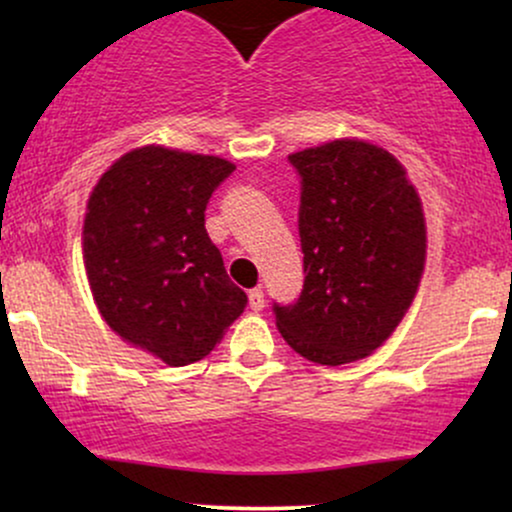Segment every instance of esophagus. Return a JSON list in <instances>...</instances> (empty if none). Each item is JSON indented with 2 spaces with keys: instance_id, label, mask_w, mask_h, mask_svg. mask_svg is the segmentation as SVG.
Instances as JSON below:
<instances>
[{
  "instance_id": "34e87169",
  "label": "esophagus",
  "mask_w": 512,
  "mask_h": 512,
  "mask_svg": "<svg viewBox=\"0 0 512 512\" xmlns=\"http://www.w3.org/2000/svg\"><path fill=\"white\" fill-rule=\"evenodd\" d=\"M248 298H250V308L252 310H262L264 308V291L260 289V286H257V289H252Z\"/></svg>"
}]
</instances>
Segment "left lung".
Instances as JSON below:
<instances>
[{"label": "left lung", "mask_w": 512, "mask_h": 512, "mask_svg": "<svg viewBox=\"0 0 512 512\" xmlns=\"http://www.w3.org/2000/svg\"><path fill=\"white\" fill-rule=\"evenodd\" d=\"M301 175L303 291L274 303L276 327L320 366L366 358L419 291L426 223L407 170L380 146L337 139L289 156Z\"/></svg>", "instance_id": "left-lung-1"}]
</instances>
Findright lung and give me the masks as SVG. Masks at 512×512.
<instances>
[{
    "instance_id": "right-lung-1",
    "label": "right lung",
    "mask_w": 512,
    "mask_h": 512,
    "mask_svg": "<svg viewBox=\"0 0 512 512\" xmlns=\"http://www.w3.org/2000/svg\"><path fill=\"white\" fill-rule=\"evenodd\" d=\"M233 170L219 156L142 146L88 197L81 240L93 301L110 330L168 366L209 356L248 305L204 228Z\"/></svg>"
}]
</instances>
